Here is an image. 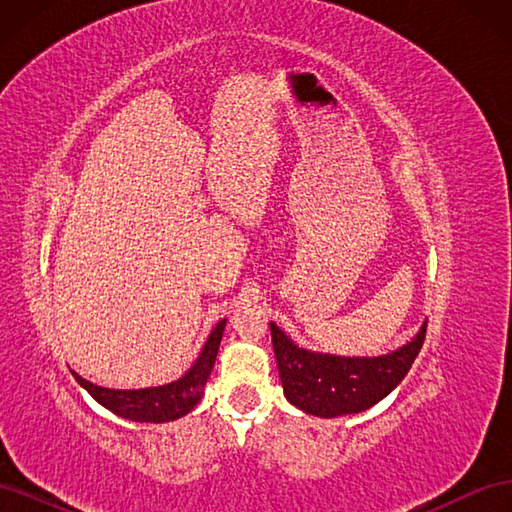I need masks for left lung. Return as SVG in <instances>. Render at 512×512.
Wrapping results in <instances>:
<instances>
[{"label":"left lung","instance_id":"obj_1","mask_svg":"<svg viewBox=\"0 0 512 512\" xmlns=\"http://www.w3.org/2000/svg\"><path fill=\"white\" fill-rule=\"evenodd\" d=\"M269 324L286 399L322 418L359 414L376 406L406 378L427 331L423 322L408 344L382 356H337L301 348L275 322Z\"/></svg>","mask_w":512,"mask_h":512}]
</instances>
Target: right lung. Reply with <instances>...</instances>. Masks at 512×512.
Wrapping results in <instances>:
<instances>
[{"mask_svg":"<svg viewBox=\"0 0 512 512\" xmlns=\"http://www.w3.org/2000/svg\"><path fill=\"white\" fill-rule=\"evenodd\" d=\"M226 320L215 324L205 348L200 350L196 363L185 371L179 380H173L162 386H149V389H106L81 378L76 371L72 376L76 378L83 389L94 397L98 404L113 414L128 418L134 423H168L177 421L185 416L203 397V389L211 376V369L215 365V356H218L220 342L224 335Z\"/></svg>","mask_w":512,"mask_h":512,"instance_id":"right-lung-1","label":"right lung"}]
</instances>
